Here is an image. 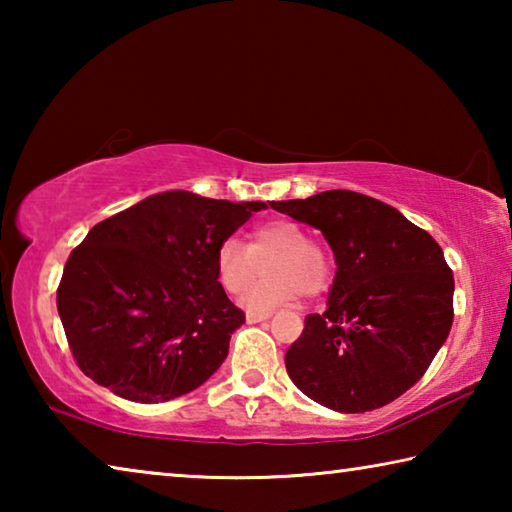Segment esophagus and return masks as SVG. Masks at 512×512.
<instances>
[{"mask_svg":"<svg viewBox=\"0 0 512 512\" xmlns=\"http://www.w3.org/2000/svg\"><path fill=\"white\" fill-rule=\"evenodd\" d=\"M268 318H271V311H248L246 323L255 325V323H262V320H268Z\"/></svg>","mask_w":512,"mask_h":512,"instance_id":"esophagus-1","label":"esophagus"}]
</instances>
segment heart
I'll return each mask as SVG.
<instances>
[{
	"label": "heart",
	"instance_id": "obj_1",
	"mask_svg": "<svg viewBox=\"0 0 512 512\" xmlns=\"http://www.w3.org/2000/svg\"><path fill=\"white\" fill-rule=\"evenodd\" d=\"M271 256L269 260L267 257ZM266 277L248 293L244 305L253 311H268L302 296H316L329 284L332 264L323 246L309 241L305 228L287 219H273L250 230L248 246L235 237L216 246L214 273L219 287L230 296H241L253 287L262 266Z\"/></svg>",
	"mask_w": 512,
	"mask_h": 512
}]
</instances>
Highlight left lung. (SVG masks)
Instances as JSON below:
<instances>
[{"mask_svg": "<svg viewBox=\"0 0 512 512\" xmlns=\"http://www.w3.org/2000/svg\"><path fill=\"white\" fill-rule=\"evenodd\" d=\"M323 232L336 275L323 314H309L287 372L309 400L339 413L393 402L427 372L454 320L443 248L395 207L348 189L271 201Z\"/></svg>", "mask_w": 512, "mask_h": 512, "instance_id": "left-lung-1", "label": "left lung"}]
</instances>
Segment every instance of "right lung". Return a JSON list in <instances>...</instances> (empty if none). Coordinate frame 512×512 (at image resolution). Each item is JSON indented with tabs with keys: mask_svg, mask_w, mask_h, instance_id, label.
I'll list each match as a JSON object with an SVG mask.
<instances>
[{
	"mask_svg": "<svg viewBox=\"0 0 512 512\" xmlns=\"http://www.w3.org/2000/svg\"><path fill=\"white\" fill-rule=\"evenodd\" d=\"M262 201L153 194L94 225L69 255L56 305L79 368L131 402L205 384L246 323L216 282V246Z\"/></svg>",
	"mask_w": 512,
	"mask_h": 512,
	"instance_id": "obj_1",
	"label": "right lung"
}]
</instances>
